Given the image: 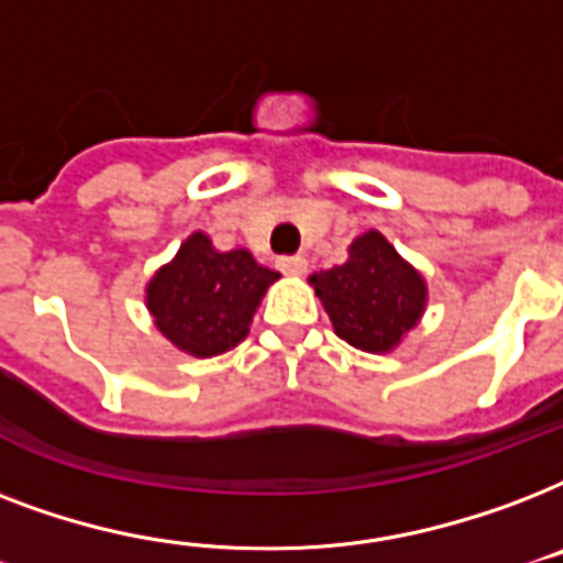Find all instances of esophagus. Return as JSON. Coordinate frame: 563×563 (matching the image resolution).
Segmentation results:
<instances>
[{"label":"esophagus","mask_w":563,"mask_h":563,"mask_svg":"<svg viewBox=\"0 0 563 563\" xmlns=\"http://www.w3.org/2000/svg\"><path fill=\"white\" fill-rule=\"evenodd\" d=\"M305 267H308V261L302 255H285V258H278V269L285 273V276H302Z\"/></svg>","instance_id":"34e87169"}]
</instances>
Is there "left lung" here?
I'll list each match as a JSON object with an SVG mask.
<instances>
[{
  "label": "left lung",
  "instance_id": "1",
  "mask_svg": "<svg viewBox=\"0 0 563 563\" xmlns=\"http://www.w3.org/2000/svg\"><path fill=\"white\" fill-rule=\"evenodd\" d=\"M311 287L334 334L364 352H390L426 311V282L385 234L364 232L341 267L313 273Z\"/></svg>",
  "mask_w": 563,
  "mask_h": 563
}]
</instances>
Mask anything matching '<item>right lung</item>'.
I'll return each instance as SVG.
<instances>
[{
	"label": "right lung",
	"instance_id": "obj_1",
	"mask_svg": "<svg viewBox=\"0 0 563 563\" xmlns=\"http://www.w3.org/2000/svg\"><path fill=\"white\" fill-rule=\"evenodd\" d=\"M276 278V269L261 267L250 250L217 252L208 234L194 232L150 278L146 308L176 350L213 358L250 334L252 317Z\"/></svg>",
	"mask_w": 563,
	"mask_h": 563
}]
</instances>
